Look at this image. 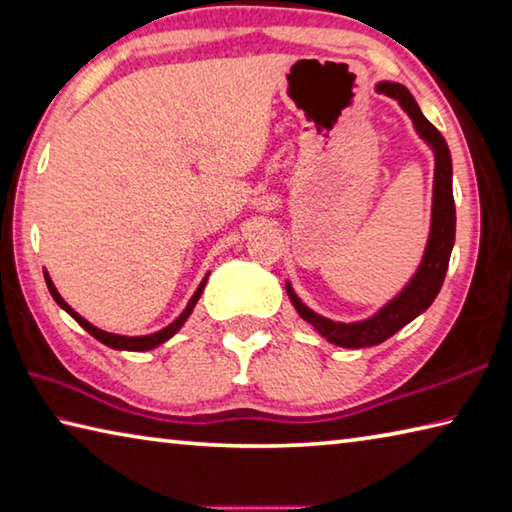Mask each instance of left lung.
<instances>
[{
  "mask_svg": "<svg viewBox=\"0 0 512 512\" xmlns=\"http://www.w3.org/2000/svg\"><path fill=\"white\" fill-rule=\"evenodd\" d=\"M380 94H387L396 98L402 110H405L414 128L420 134V139L429 143L434 150V200H432V229H429L427 247L423 254V261L418 265V272L411 276V281L402 288L398 297H393L387 306L375 312L373 317L364 321H353V324H342V321H333L312 312L306 303H303L297 294H294L292 285L285 283L288 297L292 306L297 308L303 321L315 326L321 337H326L330 344L344 346V348H366L378 346L387 342L391 335H396L402 326L414 321L418 315L432 306L436 294L441 292V285L445 281L447 265H450V254L454 247V233H456V209H454V195H452V157L450 148L432 123H429L416 98L409 94L407 87L398 83H378Z\"/></svg>",
  "mask_w": 512,
  "mask_h": 512,
  "instance_id": "left-lung-1",
  "label": "left lung"
}]
</instances>
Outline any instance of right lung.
Instances as JSON below:
<instances>
[{"label":"right lung","instance_id":"add662e5","mask_svg":"<svg viewBox=\"0 0 512 512\" xmlns=\"http://www.w3.org/2000/svg\"><path fill=\"white\" fill-rule=\"evenodd\" d=\"M206 279H209V274L204 276L202 279V283L197 285V290H195V294L191 297V301H188V306L184 308V312L182 315H179L173 324H168L166 328H161L159 333H152V335H141V337H125V335H114V333H105V330H101V328H96V326H92L89 324L87 319H83L78 315V312L69 306V303L60 297L58 294V290H56V285H53V281H51V276L47 274V270H44V281H47V288H49V292H51V297H53V301L58 303V306L65 310V312H69L71 317H74L80 326H83L89 335H92L94 339H98V342L101 344H105V346H110V348H116V351H150V348H157L159 344H164V342H168L170 337H173L179 328L184 326V321L191 317V312H193V308H195V303H197V299L202 297V290H204V285H206Z\"/></svg>","mask_w":512,"mask_h":512}]
</instances>
